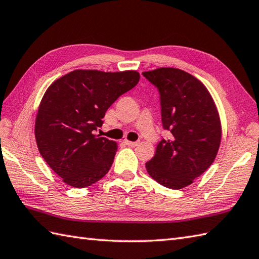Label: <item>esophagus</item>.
I'll list each match as a JSON object with an SVG mask.
<instances>
[{
  "mask_svg": "<svg viewBox=\"0 0 259 259\" xmlns=\"http://www.w3.org/2000/svg\"><path fill=\"white\" fill-rule=\"evenodd\" d=\"M124 144H125L126 146H129V147H136V146L139 145V141H129V140H124Z\"/></svg>",
  "mask_w": 259,
  "mask_h": 259,
  "instance_id": "1",
  "label": "esophagus"
}]
</instances>
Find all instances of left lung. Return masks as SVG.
Returning <instances> with one entry per match:
<instances>
[{
  "label": "left lung",
  "mask_w": 259,
  "mask_h": 259,
  "mask_svg": "<svg viewBox=\"0 0 259 259\" xmlns=\"http://www.w3.org/2000/svg\"><path fill=\"white\" fill-rule=\"evenodd\" d=\"M142 75L159 91L162 126L169 131L146 163L147 171L167 188H185L217 156L222 125L216 104L199 80L180 69L159 68Z\"/></svg>",
  "instance_id": "obj_1"
}]
</instances>
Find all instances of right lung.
I'll return each instance as SVG.
<instances>
[{
	"mask_svg": "<svg viewBox=\"0 0 259 259\" xmlns=\"http://www.w3.org/2000/svg\"><path fill=\"white\" fill-rule=\"evenodd\" d=\"M137 71L74 70L43 96L35 119L41 156L65 184L84 188L111 168L117 142L93 135L117 99L139 82Z\"/></svg>",
	"mask_w": 259,
	"mask_h": 259,
	"instance_id": "add662e5",
	"label": "right lung"
}]
</instances>
